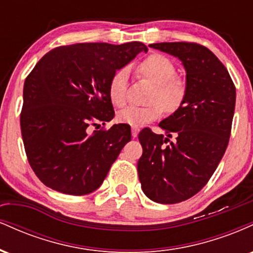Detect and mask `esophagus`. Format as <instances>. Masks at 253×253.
I'll return each mask as SVG.
<instances>
[{
	"mask_svg": "<svg viewBox=\"0 0 253 253\" xmlns=\"http://www.w3.org/2000/svg\"><path fill=\"white\" fill-rule=\"evenodd\" d=\"M139 134V128L138 127H132V136L133 138H136Z\"/></svg>",
	"mask_w": 253,
	"mask_h": 253,
	"instance_id": "1",
	"label": "esophagus"
}]
</instances>
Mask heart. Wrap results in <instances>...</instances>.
<instances>
[{
  "label": "heart",
  "mask_w": 253,
  "mask_h": 253,
  "mask_svg": "<svg viewBox=\"0 0 253 253\" xmlns=\"http://www.w3.org/2000/svg\"><path fill=\"white\" fill-rule=\"evenodd\" d=\"M139 72L155 84L150 96V104L128 106L118 113L119 123L140 127L155 121L168 113H175L182 107L187 97V83L181 77L175 76L176 66L168 57L161 53H152L139 64ZM128 69L123 68L113 75L109 81L108 95L114 106L123 107L127 102Z\"/></svg>",
  "instance_id": "b5f03b06"
}]
</instances>
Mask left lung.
<instances>
[{
    "mask_svg": "<svg viewBox=\"0 0 253 253\" xmlns=\"http://www.w3.org/2000/svg\"><path fill=\"white\" fill-rule=\"evenodd\" d=\"M150 47L181 60L187 72V97L159 127L139 133L143 156L138 161L141 189L157 203H178L207 184L221 161L231 135L236 86L227 69L205 46L159 42ZM173 134L175 142H170Z\"/></svg>",
    "mask_w": 253,
    "mask_h": 253,
    "instance_id": "8db88e82",
    "label": "left lung"
}]
</instances>
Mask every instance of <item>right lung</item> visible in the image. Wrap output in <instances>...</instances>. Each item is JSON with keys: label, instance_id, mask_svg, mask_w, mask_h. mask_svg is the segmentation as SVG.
I'll use <instances>...</instances> for the list:
<instances>
[{"label": "right lung", "instance_id": "right-lung-1", "mask_svg": "<svg viewBox=\"0 0 253 253\" xmlns=\"http://www.w3.org/2000/svg\"><path fill=\"white\" fill-rule=\"evenodd\" d=\"M147 47L140 42H85L46 53L28 75L20 115L28 163L46 187L86 195L96 190L130 140L128 125L94 130L114 118L109 81Z\"/></svg>", "mask_w": 253, "mask_h": 253}]
</instances>
